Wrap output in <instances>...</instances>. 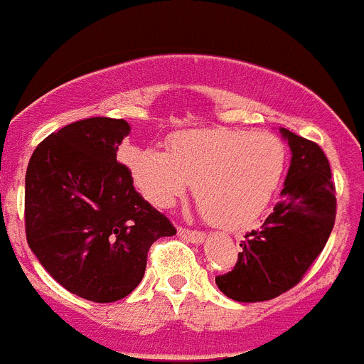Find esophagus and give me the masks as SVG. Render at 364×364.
Here are the masks:
<instances>
[{
    "label": "esophagus",
    "instance_id": "34e87169",
    "mask_svg": "<svg viewBox=\"0 0 364 364\" xmlns=\"http://www.w3.org/2000/svg\"><path fill=\"white\" fill-rule=\"evenodd\" d=\"M178 235L184 240H189V242H202L204 240V233L197 230H189V228H178Z\"/></svg>",
    "mask_w": 364,
    "mask_h": 364
}]
</instances>
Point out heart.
Instances as JSON below:
<instances>
[{
  "instance_id": "b5f03b06",
  "label": "heart",
  "mask_w": 364,
  "mask_h": 364,
  "mask_svg": "<svg viewBox=\"0 0 364 364\" xmlns=\"http://www.w3.org/2000/svg\"><path fill=\"white\" fill-rule=\"evenodd\" d=\"M124 159L134 186L151 204L167 208L193 184L205 220L242 230L268 208L286 151L275 134L220 127L176 133L167 151L129 147Z\"/></svg>"
}]
</instances>
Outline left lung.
I'll list each match as a JSON object with an SVG mask.
<instances>
[{"label":"left lung","instance_id":"1","mask_svg":"<svg viewBox=\"0 0 364 364\" xmlns=\"http://www.w3.org/2000/svg\"><path fill=\"white\" fill-rule=\"evenodd\" d=\"M281 133L291 149L282 198L260 230L246 233L235 268L215 277L233 301H269L291 290L321 255L336 224V186L324 151L291 131Z\"/></svg>","mask_w":364,"mask_h":364}]
</instances>
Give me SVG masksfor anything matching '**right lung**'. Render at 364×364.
<instances>
[{"instance_id":"obj_1","label":"right lung","mask_w":364,"mask_h":364,"mask_svg":"<svg viewBox=\"0 0 364 364\" xmlns=\"http://www.w3.org/2000/svg\"><path fill=\"white\" fill-rule=\"evenodd\" d=\"M129 131L107 117L65 125L34 149L25 175L28 247L54 281L92 302L127 297L151 244L176 233L117 160Z\"/></svg>"}]
</instances>
